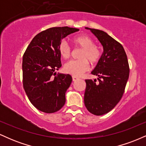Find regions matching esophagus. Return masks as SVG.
<instances>
[{"mask_svg":"<svg viewBox=\"0 0 146 146\" xmlns=\"http://www.w3.org/2000/svg\"><path fill=\"white\" fill-rule=\"evenodd\" d=\"M73 82H75V81H77V80H79V78H76V77H74V76H73Z\"/></svg>","mask_w":146,"mask_h":146,"instance_id":"esophagus-1","label":"esophagus"}]
</instances>
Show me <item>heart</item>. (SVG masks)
I'll return each instance as SVG.
<instances>
[{
  "mask_svg": "<svg viewBox=\"0 0 146 146\" xmlns=\"http://www.w3.org/2000/svg\"><path fill=\"white\" fill-rule=\"evenodd\" d=\"M73 42L77 46L83 48V51L79 57L80 60H71L65 64L64 71L74 77H80L89 69L88 61L93 64H96L101 58L102 53L100 48L95 45L94 40L87 35L75 36L73 38ZM58 51L64 59H68L71 55V48L64 40L60 43Z\"/></svg>",
  "mask_w": 146,
  "mask_h": 146,
  "instance_id": "obj_1",
  "label": "heart"
}]
</instances>
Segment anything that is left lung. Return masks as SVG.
<instances>
[{
    "label": "left lung",
    "mask_w": 146,
    "mask_h": 146,
    "mask_svg": "<svg viewBox=\"0 0 146 146\" xmlns=\"http://www.w3.org/2000/svg\"><path fill=\"white\" fill-rule=\"evenodd\" d=\"M90 30L103 46L104 51L91 74L98 80H86L84 104L95 115H102L115 108L123 96L129 78V64L124 48L108 33L99 29Z\"/></svg>",
    "instance_id": "1"
}]
</instances>
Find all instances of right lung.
I'll use <instances>...</instances> for the list:
<instances>
[{
  "mask_svg": "<svg viewBox=\"0 0 146 146\" xmlns=\"http://www.w3.org/2000/svg\"><path fill=\"white\" fill-rule=\"evenodd\" d=\"M78 31L68 27L49 28L33 38L23 55V87L31 103L42 112L55 113L64 105L72 77L55 75L62 66L58 46L63 38Z\"/></svg>",
  "mask_w": 146,
  "mask_h": 146,
  "instance_id": "add662e5",
  "label": "right lung"
}]
</instances>
